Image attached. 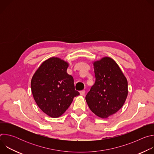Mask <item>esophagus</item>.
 Masks as SVG:
<instances>
[{
  "label": "esophagus",
  "mask_w": 154,
  "mask_h": 154,
  "mask_svg": "<svg viewBox=\"0 0 154 154\" xmlns=\"http://www.w3.org/2000/svg\"><path fill=\"white\" fill-rule=\"evenodd\" d=\"M80 94L81 96H84L85 94V90H82L80 91Z\"/></svg>",
  "instance_id": "34e87169"
}]
</instances>
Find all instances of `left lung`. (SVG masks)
Listing matches in <instances>:
<instances>
[{
  "label": "left lung",
  "mask_w": 154,
  "mask_h": 154,
  "mask_svg": "<svg viewBox=\"0 0 154 154\" xmlns=\"http://www.w3.org/2000/svg\"><path fill=\"white\" fill-rule=\"evenodd\" d=\"M93 64L96 81L86 96V101L93 113L100 118H107L124 104L128 95L127 80L110 57H103Z\"/></svg>",
  "instance_id": "8db88e82"
}]
</instances>
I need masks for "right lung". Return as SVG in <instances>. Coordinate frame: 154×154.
Returning a JSON list of instances; mask_svg holds the SVG:
<instances>
[{
    "mask_svg": "<svg viewBox=\"0 0 154 154\" xmlns=\"http://www.w3.org/2000/svg\"><path fill=\"white\" fill-rule=\"evenodd\" d=\"M69 63L51 57L43 61L31 80L33 99L41 110L51 118L61 116L80 94L75 90L74 79L67 73Z\"/></svg>",
    "mask_w": 154,
    "mask_h": 154,
    "instance_id": "right-lung-1",
    "label": "right lung"
}]
</instances>
